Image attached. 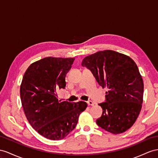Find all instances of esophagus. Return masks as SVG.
Segmentation results:
<instances>
[{"label": "esophagus", "instance_id": "esophagus-1", "mask_svg": "<svg viewBox=\"0 0 158 158\" xmlns=\"http://www.w3.org/2000/svg\"><path fill=\"white\" fill-rule=\"evenodd\" d=\"M88 106H94V103L92 102V101H88V102H87Z\"/></svg>", "mask_w": 158, "mask_h": 158}]
</instances>
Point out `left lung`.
<instances>
[{
  "label": "left lung",
  "mask_w": 158,
  "mask_h": 158,
  "mask_svg": "<svg viewBox=\"0 0 158 158\" xmlns=\"http://www.w3.org/2000/svg\"><path fill=\"white\" fill-rule=\"evenodd\" d=\"M81 65L94 75L99 85L107 87L98 126L114 134L125 131L135 123L141 109L143 82L135 63L129 56L106 50L83 59Z\"/></svg>",
  "instance_id": "obj_1"
}]
</instances>
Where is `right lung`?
Returning <instances> with one entry per match:
<instances>
[{
	"label": "right lung",
	"instance_id": "right-lung-1",
	"mask_svg": "<svg viewBox=\"0 0 158 158\" xmlns=\"http://www.w3.org/2000/svg\"><path fill=\"white\" fill-rule=\"evenodd\" d=\"M74 60L48 56L32 63L24 74L20 88L23 108L31 126L47 139L65 137L87 106L83 102L58 99L56 91L65 89V77Z\"/></svg>",
	"mask_w": 158,
	"mask_h": 158
}]
</instances>
